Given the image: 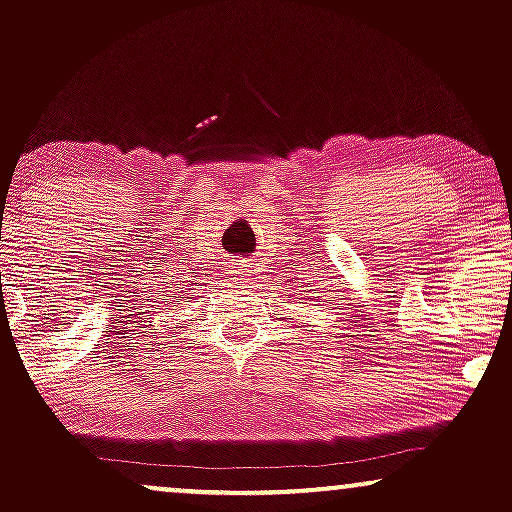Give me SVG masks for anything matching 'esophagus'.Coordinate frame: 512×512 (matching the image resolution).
<instances>
[{"label":"esophagus","instance_id":"esophagus-1","mask_svg":"<svg viewBox=\"0 0 512 512\" xmlns=\"http://www.w3.org/2000/svg\"><path fill=\"white\" fill-rule=\"evenodd\" d=\"M245 272H248V264L243 262H233L231 267H228V276H231V279H243Z\"/></svg>","mask_w":512,"mask_h":512}]
</instances>
